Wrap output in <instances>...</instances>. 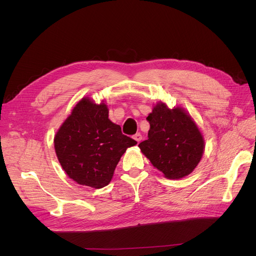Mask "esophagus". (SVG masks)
Returning <instances> with one entry per match:
<instances>
[{
	"instance_id": "esophagus-1",
	"label": "esophagus",
	"mask_w": 256,
	"mask_h": 256,
	"mask_svg": "<svg viewBox=\"0 0 256 256\" xmlns=\"http://www.w3.org/2000/svg\"><path fill=\"white\" fill-rule=\"evenodd\" d=\"M134 139H135V140H136V141H137V142L139 143V142H140V141L142 140V135H141V134H140V132H137V134H136V135H135V136H134Z\"/></svg>"
}]
</instances>
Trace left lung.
<instances>
[{
    "label": "left lung",
    "instance_id": "left-lung-1",
    "mask_svg": "<svg viewBox=\"0 0 256 256\" xmlns=\"http://www.w3.org/2000/svg\"><path fill=\"white\" fill-rule=\"evenodd\" d=\"M148 139L139 144L142 154L169 180L191 174L204 152V139L194 119L182 106L156 102L146 118Z\"/></svg>",
    "mask_w": 256,
    "mask_h": 256
}]
</instances>
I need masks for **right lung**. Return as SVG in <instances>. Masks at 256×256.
Here are the masks:
<instances>
[{
    "mask_svg": "<svg viewBox=\"0 0 256 256\" xmlns=\"http://www.w3.org/2000/svg\"><path fill=\"white\" fill-rule=\"evenodd\" d=\"M136 144L109 119L104 100L98 104L88 96L78 102L54 137L58 160L68 178L94 189L110 184L120 158Z\"/></svg>",
    "mask_w": 256,
    "mask_h": 256,
    "instance_id": "right-lung-1",
    "label": "right lung"
}]
</instances>
